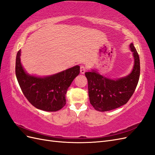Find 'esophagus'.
Listing matches in <instances>:
<instances>
[{"label":"esophagus","instance_id":"1","mask_svg":"<svg viewBox=\"0 0 155 155\" xmlns=\"http://www.w3.org/2000/svg\"><path fill=\"white\" fill-rule=\"evenodd\" d=\"M80 71H81V74H84V73L86 72V68L85 67V66L81 65Z\"/></svg>","mask_w":155,"mask_h":155}]
</instances>
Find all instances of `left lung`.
<instances>
[{"instance_id":"left-lung-1","label":"left lung","mask_w":155,"mask_h":155,"mask_svg":"<svg viewBox=\"0 0 155 155\" xmlns=\"http://www.w3.org/2000/svg\"><path fill=\"white\" fill-rule=\"evenodd\" d=\"M130 48L134 65L132 72L127 77L113 80L95 71L85 73L90 102L97 111L106 112L120 107L125 104L134 94L140 78V64L138 53L133 43H130Z\"/></svg>"}]
</instances>
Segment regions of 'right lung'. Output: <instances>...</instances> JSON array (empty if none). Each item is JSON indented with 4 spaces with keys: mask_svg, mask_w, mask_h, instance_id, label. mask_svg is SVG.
<instances>
[{
    "mask_svg": "<svg viewBox=\"0 0 155 155\" xmlns=\"http://www.w3.org/2000/svg\"><path fill=\"white\" fill-rule=\"evenodd\" d=\"M21 50L15 61L16 77L24 95L34 107L47 112H56L66 104L65 95L68 87L80 73L76 65L46 77L31 76L26 73L21 63Z\"/></svg>",
    "mask_w": 155,
    "mask_h": 155,
    "instance_id": "1",
    "label": "right lung"
}]
</instances>
